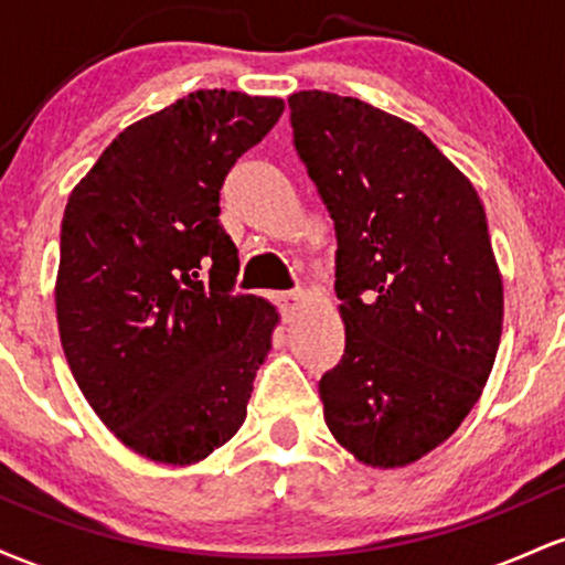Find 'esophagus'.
Returning <instances> with one entry per match:
<instances>
[{
	"instance_id": "1",
	"label": "esophagus",
	"mask_w": 565,
	"mask_h": 565,
	"mask_svg": "<svg viewBox=\"0 0 565 565\" xmlns=\"http://www.w3.org/2000/svg\"><path fill=\"white\" fill-rule=\"evenodd\" d=\"M302 291H284V295H278V308H281L284 316H291L297 310V305L302 300Z\"/></svg>"
}]
</instances>
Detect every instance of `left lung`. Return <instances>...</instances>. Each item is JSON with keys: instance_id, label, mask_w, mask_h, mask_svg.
I'll return each instance as SVG.
<instances>
[{"instance_id": "left-lung-1", "label": "left lung", "mask_w": 565, "mask_h": 565, "mask_svg": "<svg viewBox=\"0 0 565 565\" xmlns=\"http://www.w3.org/2000/svg\"><path fill=\"white\" fill-rule=\"evenodd\" d=\"M295 151L334 223L345 353L319 382L355 459L404 468L476 406L502 334V278L476 188L408 121L355 97H289Z\"/></svg>"}]
</instances>
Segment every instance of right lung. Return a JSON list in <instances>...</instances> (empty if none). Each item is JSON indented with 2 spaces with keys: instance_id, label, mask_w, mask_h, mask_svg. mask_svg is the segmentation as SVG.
Listing matches in <instances>:
<instances>
[{
  "instance_id": "right-lung-1",
  "label": "right lung",
  "mask_w": 565,
  "mask_h": 565,
  "mask_svg": "<svg viewBox=\"0 0 565 565\" xmlns=\"http://www.w3.org/2000/svg\"><path fill=\"white\" fill-rule=\"evenodd\" d=\"M281 111L278 97L196 89L116 135L68 196L63 353L103 425L153 462H199L244 425L278 313L233 291L220 188Z\"/></svg>"
}]
</instances>
